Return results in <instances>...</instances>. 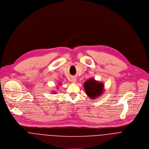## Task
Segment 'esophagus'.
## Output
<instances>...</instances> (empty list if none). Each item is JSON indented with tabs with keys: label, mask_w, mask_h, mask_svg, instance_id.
Masks as SVG:
<instances>
[{
	"label": "esophagus",
	"mask_w": 149,
	"mask_h": 149,
	"mask_svg": "<svg viewBox=\"0 0 149 149\" xmlns=\"http://www.w3.org/2000/svg\"><path fill=\"white\" fill-rule=\"evenodd\" d=\"M72 82L73 83H76V79H75V78H73V79H72Z\"/></svg>",
	"instance_id": "1"
}]
</instances>
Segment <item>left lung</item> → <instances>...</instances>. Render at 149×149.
Segmentation results:
<instances>
[{"instance_id": "1", "label": "left lung", "mask_w": 149, "mask_h": 149, "mask_svg": "<svg viewBox=\"0 0 149 149\" xmlns=\"http://www.w3.org/2000/svg\"><path fill=\"white\" fill-rule=\"evenodd\" d=\"M84 88L88 97L93 100L103 93L104 84L93 79H91L84 82Z\"/></svg>"}]
</instances>
